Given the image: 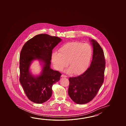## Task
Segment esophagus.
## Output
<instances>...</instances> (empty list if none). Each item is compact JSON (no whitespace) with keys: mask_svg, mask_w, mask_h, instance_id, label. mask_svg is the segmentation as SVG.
<instances>
[{"mask_svg":"<svg viewBox=\"0 0 126 126\" xmlns=\"http://www.w3.org/2000/svg\"><path fill=\"white\" fill-rule=\"evenodd\" d=\"M61 76H62V77H65V78L67 77V76H66V75H64V74L62 75Z\"/></svg>","mask_w":126,"mask_h":126,"instance_id":"34e87169","label":"esophagus"}]
</instances>
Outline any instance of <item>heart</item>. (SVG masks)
Wrapping results in <instances>:
<instances>
[{
    "mask_svg": "<svg viewBox=\"0 0 126 126\" xmlns=\"http://www.w3.org/2000/svg\"><path fill=\"white\" fill-rule=\"evenodd\" d=\"M59 53L52 54V62L57 70L62 71L67 66L70 67L69 72L74 74L83 72L89 65L92 54L90 45L79 42H71L60 47Z\"/></svg>",
    "mask_w": 126,
    "mask_h": 126,
    "instance_id": "1",
    "label": "heart"
}]
</instances>
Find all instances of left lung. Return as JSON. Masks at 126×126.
<instances>
[{"label":"left lung","mask_w":126,"mask_h":126,"mask_svg":"<svg viewBox=\"0 0 126 126\" xmlns=\"http://www.w3.org/2000/svg\"><path fill=\"white\" fill-rule=\"evenodd\" d=\"M93 47L91 65L82 74L69 78L68 95L78 104L92 101L97 95L104 80L105 61L101 47L95 40H91Z\"/></svg>","instance_id":"1"}]
</instances>
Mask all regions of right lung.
Here are the masks:
<instances>
[{"mask_svg": "<svg viewBox=\"0 0 126 126\" xmlns=\"http://www.w3.org/2000/svg\"><path fill=\"white\" fill-rule=\"evenodd\" d=\"M62 41L57 36L46 34L35 35L29 40L20 55V79L25 94L31 101L42 104L50 99L53 85L60 80L62 74L50 68L52 50ZM38 59L44 63L42 73L35 77L29 71L31 63Z\"/></svg>", "mask_w": 126, "mask_h": 126, "instance_id": "right-lung-1", "label": "right lung"}]
</instances>
